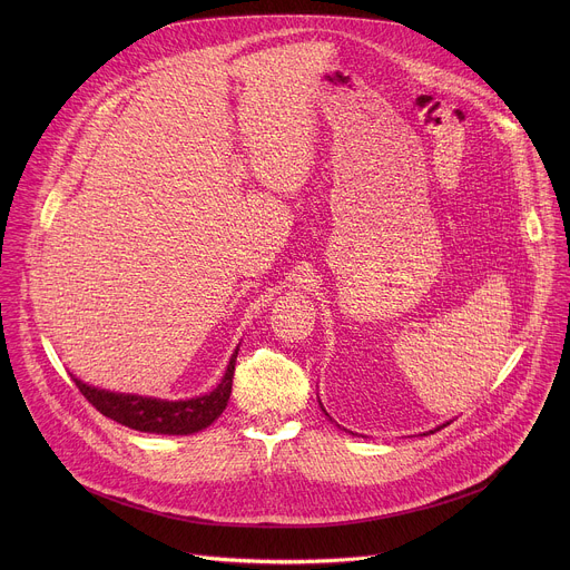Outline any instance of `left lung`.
Instances as JSON below:
<instances>
[{
  "label": "left lung",
  "mask_w": 570,
  "mask_h": 570,
  "mask_svg": "<svg viewBox=\"0 0 570 570\" xmlns=\"http://www.w3.org/2000/svg\"><path fill=\"white\" fill-rule=\"evenodd\" d=\"M320 409H322V403H320ZM322 413H324V415H327V411H324V409H322ZM327 417H330V415H327ZM446 424H451V422H446ZM446 424H442V426H438V429H433V431H429V433H435V431H440V429H444V426H446ZM424 435H426V433H424Z\"/></svg>",
  "instance_id": "1"
}]
</instances>
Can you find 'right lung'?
Instances as JSON below:
<instances>
[{"label":"right lung","mask_w":570,"mask_h":570,"mask_svg":"<svg viewBox=\"0 0 570 570\" xmlns=\"http://www.w3.org/2000/svg\"><path fill=\"white\" fill-rule=\"evenodd\" d=\"M236 354H238V347L234 350L220 383L212 392L194 399L167 401V399L141 396V394L112 392V390L83 383L76 376H73V383L101 415L115 420L121 426H128L141 433H157V435H191L214 424V420H218L220 413L225 411L232 394Z\"/></svg>","instance_id":"add662e5"}]
</instances>
